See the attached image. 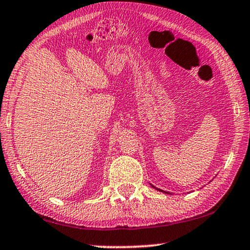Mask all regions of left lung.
<instances>
[{
  "mask_svg": "<svg viewBox=\"0 0 250 250\" xmlns=\"http://www.w3.org/2000/svg\"><path fill=\"white\" fill-rule=\"evenodd\" d=\"M151 186H152L153 188H154V189H155V190H157V191H160V192H163V193H167V194H168V193H170V192H167V191H163V190H161V189H157V188H155L154 186H153V184H151Z\"/></svg>",
  "mask_w": 250,
  "mask_h": 250,
  "instance_id": "left-lung-1",
  "label": "left lung"
}]
</instances>
